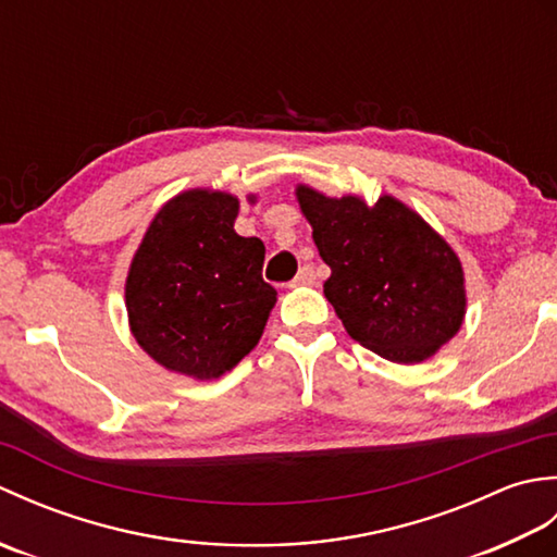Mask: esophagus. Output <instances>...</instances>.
Segmentation results:
<instances>
[{
	"mask_svg": "<svg viewBox=\"0 0 557 557\" xmlns=\"http://www.w3.org/2000/svg\"><path fill=\"white\" fill-rule=\"evenodd\" d=\"M313 282H315V270L311 265H304L297 272V277L292 280V287H309V285H313Z\"/></svg>",
	"mask_w": 557,
	"mask_h": 557,
	"instance_id": "obj_1",
	"label": "esophagus"
}]
</instances>
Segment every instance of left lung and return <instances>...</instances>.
<instances>
[{
	"label": "left lung",
	"instance_id": "8db88e82",
	"mask_svg": "<svg viewBox=\"0 0 557 557\" xmlns=\"http://www.w3.org/2000/svg\"><path fill=\"white\" fill-rule=\"evenodd\" d=\"M318 253L330 265L325 299L377 357L421 363L457 335L467 313L457 253L419 212L393 196L373 206L297 186Z\"/></svg>",
	"mask_w": 557,
	"mask_h": 557
}]
</instances>
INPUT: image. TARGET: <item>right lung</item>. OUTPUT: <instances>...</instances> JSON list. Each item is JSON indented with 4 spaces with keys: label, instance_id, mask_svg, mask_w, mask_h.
<instances>
[{
    "label": "right lung",
    "instance_id": "right-lung-1",
    "mask_svg": "<svg viewBox=\"0 0 557 557\" xmlns=\"http://www.w3.org/2000/svg\"><path fill=\"white\" fill-rule=\"evenodd\" d=\"M239 198L210 188L174 196L152 218L126 277L136 342L168 371L212 381L232 371L277 301L263 280L265 246L239 236Z\"/></svg>",
    "mask_w": 557,
    "mask_h": 557
}]
</instances>
